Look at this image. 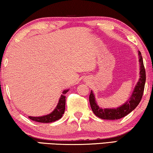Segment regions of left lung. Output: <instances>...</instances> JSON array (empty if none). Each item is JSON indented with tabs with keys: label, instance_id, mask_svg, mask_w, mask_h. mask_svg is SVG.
<instances>
[{
	"label": "left lung",
	"instance_id": "obj_1",
	"mask_svg": "<svg viewBox=\"0 0 153 153\" xmlns=\"http://www.w3.org/2000/svg\"><path fill=\"white\" fill-rule=\"evenodd\" d=\"M138 55L139 68H140L139 81L134 88L131 97L123 105L115 108H103V109L98 105L96 99H95L94 94L93 93L92 90H91L89 97L90 103L92 112L97 117L102 119H107V120L119 119L123 118L129 114L130 112H131L139 105V102L141 100V98H142L143 90H144L146 71L140 51H138Z\"/></svg>",
	"mask_w": 153,
	"mask_h": 153
}]
</instances>
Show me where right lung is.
<instances>
[{"label": "right lung", "instance_id": "add662e5", "mask_svg": "<svg viewBox=\"0 0 153 153\" xmlns=\"http://www.w3.org/2000/svg\"><path fill=\"white\" fill-rule=\"evenodd\" d=\"M69 90H64L63 91V94L61 95L60 99H59L58 104L56 107L54 108L52 112L50 114L44 115V116L41 117H32L29 116V118L32 119V121H36V122L40 123H51L54 122L55 121L60 119L63 114H64L65 109V94L67 93Z\"/></svg>", "mask_w": 153, "mask_h": 153}]
</instances>
